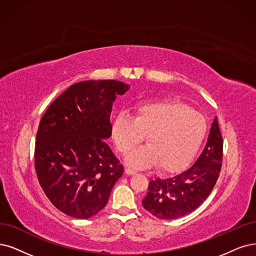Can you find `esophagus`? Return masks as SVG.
<instances>
[{
    "label": "esophagus",
    "mask_w": 256,
    "mask_h": 256,
    "mask_svg": "<svg viewBox=\"0 0 256 256\" xmlns=\"http://www.w3.org/2000/svg\"><path fill=\"white\" fill-rule=\"evenodd\" d=\"M126 173L128 175H134V174H136L137 172L135 171V170H133V168H126Z\"/></svg>",
    "instance_id": "esophagus-1"
}]
</instances>
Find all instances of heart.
Instances as JSON below:
<instances>
[{"mask_svg": "<svg viewBox=\"0 0 256 256\" xmlns=\"http://www.w3.org/2000/svg\"><path fill=\"white\" fill-rule=\"evenodd\" d=\"M134 118L120 112L114 118L112 139L118 152L126 155L146 135L148 146L128 156L137 168L157 164L164 171H177L195 156L206 135L208 124L200 112L175 101L146 102L136 106Z\"/></svg>", "mask_w": 256, "mask_h": 256, "instance_id": "1", "label": "heart"}]
</instances>
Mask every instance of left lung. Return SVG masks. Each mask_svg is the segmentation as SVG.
Wrapping results in <instances>:
<instances>
[{"instance_id": "left-lung-1", "label": "left lung", "mask_w": 256, "mask_h": 256, "mask_svg": "<svg viewBox=\"0 0 256 256\" xmlns=\"http://www.w3.org/2000/svg\"><path fill=\"white\" fill-rule=\"evenodd\" d=\"M224 140L215 117L209 138L195 164L182 173L150 180L142 206L160 220H175L192 212L210 195L220 177Z\"/></svg>"}]
</instances>
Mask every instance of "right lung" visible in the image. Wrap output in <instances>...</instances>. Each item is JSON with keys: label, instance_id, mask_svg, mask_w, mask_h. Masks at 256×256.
<instances>
[{"label": "right lung", "instance_id": "1", "mask_svg": "<svg viewBox=\"0 0 256 256\" xmlns=\"http://www.w3.org/2000/svg\"><path fill=\"white\" fill-rule=\"evenodd\" d=\"M130 85L116 80L72 84L43 115L36 132L34 168L50 202L86 220L106 206L123 166L106 144L110 112Z\"/></svg>", "mask_w": 256, "mask_h": 256}]
</instances>
